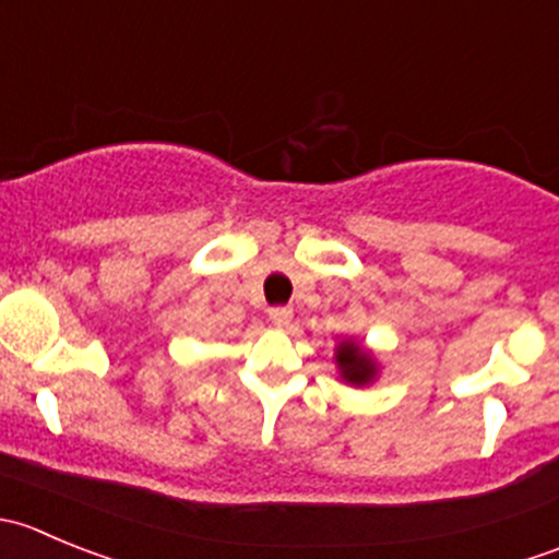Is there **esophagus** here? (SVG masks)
I'll return each instance as SVG.
<instances>
[{
  "label": "esophagus",
  "mask_w": 559,
  "mask_h": 559,
  "mask_svg": "<svg viewBox=\"0 0 559 559\" xmlns=\"http://www.w3.org/2000/svg\"><path fill=\"white\" fill-rule=\"evenodd\" d=\"M267 316H270V321H273L275 326H289L292 324V308H286V306H278V308H270L267 311Z\"/></svg>",
  "instance_id": "obj_1"
}]
</instances>
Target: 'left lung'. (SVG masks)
Instances as JSON below:
<instances>
[{
    "instance_id": "obj_1",
    "label": "left lung",
    "mask_w": 559,
    "mask_h": 559,
    "mask_svg": "<svg viewBox=\"0 0 559 559\" xmlns=\"http://www.w3.org/2000/svg\"><path fill=\"white\" fill-rule=\"evenodd\" d=\"M335 362L337 370H341V379L346 384L365 386L379 376V365H376V357L370 352H365L357 341H341L335 348Z\"/></svg>"
}]
</instances>
